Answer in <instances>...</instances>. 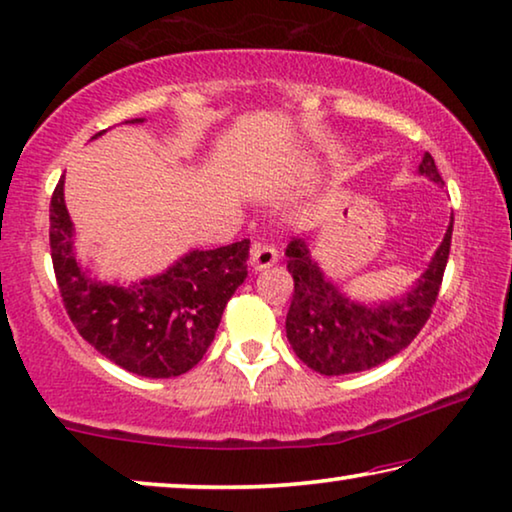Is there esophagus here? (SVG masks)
Listing matches in <instances>:
<instances>
[{"label":"esophagus","instance_id":"34e87169","mask_svg":"<svg viewBox=\"0 0 512 512\" xmlns=\"http://www.w3.org/2000/svg\"><path fill=\"white\" fill-rule=\"evenodd\" d=\"M277 261H279V251L274 249V245H270V242L258 240L251 245V265H254V270H265V267H270Z\"/></svg>","mask_w":512,"mask_h":512}]
</instances>
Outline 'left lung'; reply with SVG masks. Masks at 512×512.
Segmentation results:
<instances>
[{"label": "left lung", "instance_id": "left-lung-1", "mask_svg": "<svg viewBox=\"0 0 512 512\" xmlns=\"http://www.w3.org/2000/svg\"><path fill=\"white\" fill-rule=\"evenodd\" d=\"M419 171L435 183H444L430 153L423 155ZM451 233L453 222L410 295L373 309L338 293L311 261L304 242H290L286 267L293 274L295 293L286 316V336L295 355L320 375H348L380 366L407 348L437 302L451 251Z\"/></svg>", "mask_w": 512, "mask_h": 512}]
</instances>
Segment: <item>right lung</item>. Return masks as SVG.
<instances>
[{"label": "right lung", "mask_w": 512, "mask_h": 512, "mask_svg": "<svg viewBox=\"0 0 512 512\" xmlns=\"http://www.w3.org/2000/svg\"><path fill=\"white\" fill-rule=\"evenodd\" d=\"M50 254L61 302L84 341L130 373L176 377L206 355L226 302L247 279L249 240L192 251L160 277L135 286H109L75 261L59 178L50 201Z\"/></svg>", "instance_id": "right-lung-1"}]
</instances>
